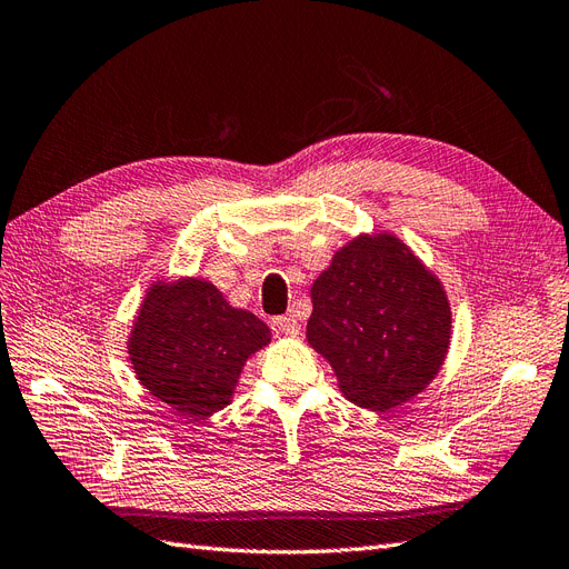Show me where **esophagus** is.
I'll return each mask as SVG.
<instances>
[{"mask_svg": "<svg viewBox=\"0 0 569 569\" xmlns=\"http://www.w3.org/2000/svg\"><path fill=\"white\" fill-rule=\"evenodd\" d=\"M271 327H273L276 333H281V336H298L300 333V323H298V319L293 315L273 317Z\"/></svg>", "mask_w": 569, "mask_h": 569, "instance_id": "obj_1", "label": "esophagus"}]
</instances>
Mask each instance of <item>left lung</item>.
<instances>
[{
	"label": "left lung",
	"mask_w": 569,
	"mask_h": 569,
	"mask_svg": "<svg viewBox=\"0 0 569 569\" xmlns=\"http://www.w3.org/2000/svg\"><path fill=\"white\" fill-rule=\"evenodd\" d=\"M441 281L391 233L357 236L312 286L307 340L350 402L388 412L433 381L450 346Z\"/></svg>",
	"instance_id": "obj_1"
}]
</instances>
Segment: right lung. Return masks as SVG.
Returning <instances> with one entry per match:
<instances>
[{"instance_id": "obj_1", "label": "right lung", "mask_w": 569, "mask_h": 569, "mask_svg": "<svg viewBox=\"0 0 569 569\" xmlns=\"http://www.w3.org/2000/svg\"><path fill=\"white\" fill-rule=\"evenodd\" d=\"M271 340L262 319L226 302L204 279L157 281L128 338L138 381L183 419H204L231 402L248 357Z\"/></svg>"}]
</instances>
